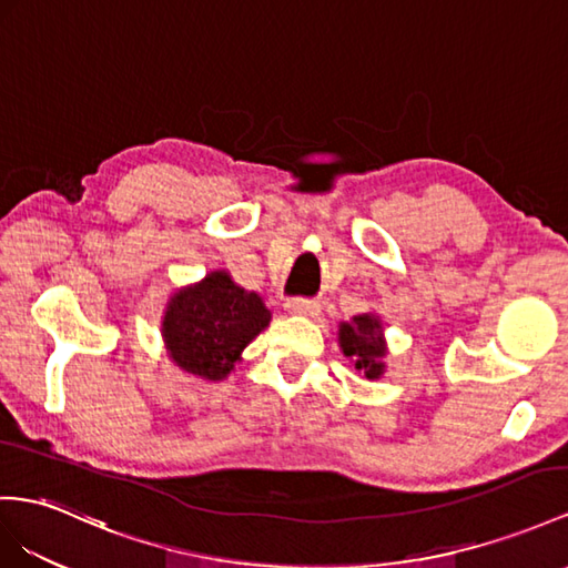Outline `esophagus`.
Masks as SVG:
<instances>
[{"instance_id":"34e87169","label":"esophagus","mask_w":568,"mask_h":568,"mask_svg":"<svg viewBox=\"0 0 568 568\" xmlns=\"http://www.w3.org/2000/svg\"><path fill=\"white\" fill-rule=\"evenodd\" d=\"M285 310L290 314H297V316H316L318 312H322V307H318V302L302 300V297L285 300Z\"/></svg>"}]
</instances>
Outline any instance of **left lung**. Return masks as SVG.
Masks as SVG:
<instances>
[{
	"mask_svg": "<svg viewBox=\"0 0 568 568\" xmlns=\"http://www.w3.org/2000/svg\"><path fill=\"white\" fill-rule=\"evenodd\" d=\"M338 347L343 357L351 359V365H355V369L365 374L369 382L382 379L386 372L388 345L379 314L365 312L353 316L351 322H341Z\"/></svg>",
	"mask_w": 568,
	"mask_h": 568,
	"instance_id": "left-lung-1",
	"label": "left lung"
}]
</instances>
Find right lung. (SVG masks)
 <instances>
[{
	"instance_id": "obj_1",
	"label": "right lung",
	"mask_w": 568,
	"mask_h": 568,
	"mask_svg": "<svg viewBox=\"0 0 568 568\" xmlns=\"http://www.w3.org/2000/svg\"><path fill=\"white\" fill-rule=\"evenodd\" d=\"M271 324V312L254 290L215 268L170 295L160 336L174 367L201 382H223L242 359L244 347Z\"/></svg>"
}]
</instances>
